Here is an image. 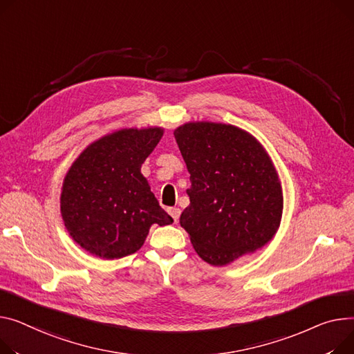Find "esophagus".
I'll use <instances>...</instances> for the list:
<instances>
[{
  "mask_svg": "<svg viewBox=\"0 0 354 354\" xmlns=\"http://www.w3.org/2000/svg\"><path fill=\"white\" fill-rule=\"evenodd\" d=\"M168 212H169V215L174 218V221L176 223L179 221V216H180V209L179 207H169Z\"/></svg>",
  "mask_w": 354,
  "mask_h": 354,
  "instance_id": "1",
  "label": "esophagus"
}]
</instances>
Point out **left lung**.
<instances>
[{
    "label": "left lung",
    "mask_w": 354,
    "mask_h": 354,
    "mask_svg": "<svg viewBox=\"0 0 354 354\" xmlns=\"http://www.w3.org/2000/svg\"><path fill=\"white\" fill-rule=\"evenodd\" d=\"M191 174L180 226L205 262L226 266L268 245L283 214L274 165L259 140L234 125L186 122L174 132Z\"/></svg>",
    "instance_id": "1"
}]
</instances>
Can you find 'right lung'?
Returning a JSON list of instances; mask_svg holds the SVG:
<instances>
[{
	"label": "right lung",
	"mask_w": 354,
	"mask_h": 354,
	"mask_svg": "<svg viewBox=\"0 0 354 354\" xmlns=\"http://www.w3.org/2000/svg\"><path fill=\"white\" fill-rule=\"evenodd\" d=\"M163 128H125L89 144L68 169L61 189L64 225L82 249L120 259L144 245L153 223L171 225L140 167Z\"/></svg>",
	"instance_id": "right-lung-1"
}]
</instances>
